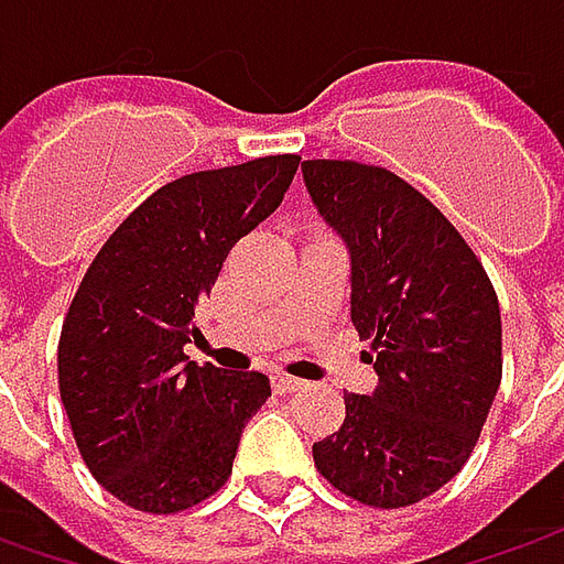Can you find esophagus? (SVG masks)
Returning a JSON list of instances; mask_svg holds the SVG:
<instances>
[{
	"label": "esophagus",
	"mask_w": 564,
	"mask_h": 564,
	"mask_svg": "<svg viewBox=\"0 0 564 564\" xmlns=\"http://www.w3.org/2000/svg\"><path fill=\"white\" fill-rule=\"evenodd\" d=\"M301 386H304V382H301V379H297V377H292V373H275V377H272V389H275L279 395H289V392H297Z\"/></svg>",
	"instance_id": "1"
}]
</instances>
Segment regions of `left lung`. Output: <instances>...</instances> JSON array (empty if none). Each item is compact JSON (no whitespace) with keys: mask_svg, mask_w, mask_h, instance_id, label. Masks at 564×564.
Returning a JSON list of instances; mask_svg holds the SVG:
<instances>
[{"mask_svg":"<svg viewBox=\"0 0 564 564\" xmlns=\"http://www.w3.org/2000/svg\"><path fill=\"white\" fill-rule=\"evenodd\" d=\"M304 185L351 253V323L373 338V395L314 443L316 470L373 509H404L470 458L502 382V316L484 263L389 169L307 160Z\"/></svg>","mask_w":564,"mask_h":564,"instance_id":"8db88e82","label":"left lung"}]
</instances>
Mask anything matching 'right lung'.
Instances as JSON below:
<instances>
[{
  "instance_id": "1",
  "label": "right lung",
  "mask_w": 564,
  "mask_h": 564,
  "mask_svg": "<svg viewBox=\"0 0 564 564\" xmlns=\"http://www.w3.org/2000/svg\"><path fill=\"white\" fill-rule=\"evenodd\" d=\"M301 156L191 172L99 248L58 338V392L90 474L119 502L175 514L226 487L270 377L187 360L194 307L228 250L282 204Z\"/></svg>"
}]
</instances>
